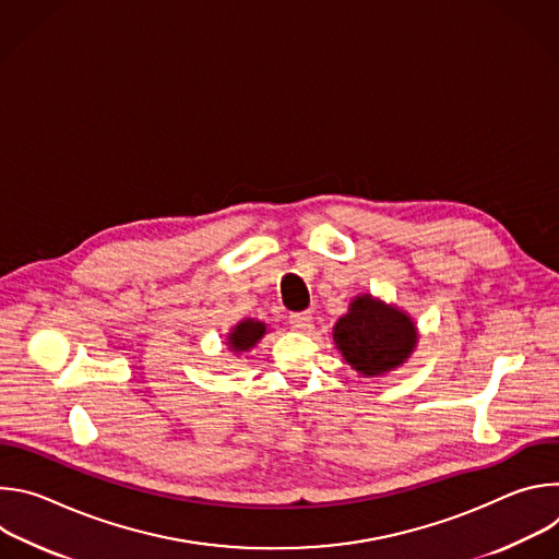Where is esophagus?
Here are the masks:
<instances>
[{"instance_id": "1", "label": "esophagus", "mask_w": 559, "mask_h": 559, "mask_svg": "<svg viewBox=\"0 0 559 559\" xmlns=\"http://www.w3.org/2000/svg\"><path fill=\"white\" fill-rule=\"evenodd\" d=\"M309 323H311V313H309V311H298V313H292V316H289V328H292V330L302 332V330L309 328Z\"/></svg>"}]
</instances>
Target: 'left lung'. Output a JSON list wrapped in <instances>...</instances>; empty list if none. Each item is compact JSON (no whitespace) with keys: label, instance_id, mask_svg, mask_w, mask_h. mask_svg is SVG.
Returning a JSON list of instances; mask_svg holds the SVG:
<instances>
[{"label":"left lung","instance_id":"8db88e82","mask_svg":"<svg viewBox=\"0 0 559 559\" xmlns=\"http://www.w3.org/2000/svg\"><path fill=\"white\" fill-rule=\"evenodd\" d=\"M414 318L373 294H358L334 325V343L345 362L365 378L403 367L418 347Z\"/></svg>","mask_w":559,"mask_h":559}]
</instances>
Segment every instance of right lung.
I'll return each mask as SVG.
<instances>
[{
  "label": "right lung",
  "mask_w": 559,
  "mask_h": 559,
  "mask_svg": "<svg viewBox=\"0 0 559 559\" xmlns=\"http://www.w3.org/2000/svg\"><path fill=\"white\" fill-rule=\"evenodd\" d=\"M267 334V325L263 321H257V318H243L241 323H236L225 341H227V349L236 356H241L250 349L257 347V343Z\"/></svg>",
  "instance_id": "right-lung-1"
}]
</instances>
